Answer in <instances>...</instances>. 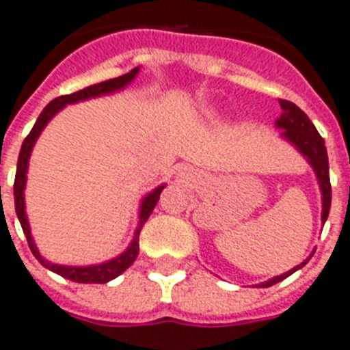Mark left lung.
<instances>
[{
	"instance_id": "1",
	"label": "left lung",
	"mask_w": 350,
	"mask_h": 350,
	"mask_svg": "<svg viewBox=\"0 0 350 350\" xmlns=\"http://www.w3.org/2000/svg\"><path fill=\"white\" fill-rule=\"evenodd\" d=\"M282 107L280 118H276L274 126L278 129H282L280 137L286 139L287 142H291L295 148L299 150L300 154L304 155L310 165H312L313 172L317 176V182H319L321 189V200H323V213H321V221L327 222L328 213H330V202H332V189H330V174H328V155H327V146H325V141L323 137L319 135V131L315 129V126L312 124V120L308 118L306 113L302 109H299L293 102H287V100H278ZM315 252V250H313ZM313 252L310 254V258L313 256ZM308 258V260H310ZM308 260H304L300 265L293 267L291 271L280 274V276H274L271 280L261 282L258 284L260 287H271L274 284H278L284 278H287L289 274H293L295 271H299L308 263Z\"/></svg>"
}]
</instances>
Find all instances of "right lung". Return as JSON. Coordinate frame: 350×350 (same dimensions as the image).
I'll use <instances>...</instances> for the list:
<instances>
[{
  "instance_id": "1",
  "label": "right lung",
  "mask_w": 350,
  "mask_h": 350,
  "mask_svg": "<svg viewBox=\"0 0 350 350\" xmlns=\"http://www.w3.org/2000/svg\"><path fill=\"white\" fill-rule=\"evenodd\" d=\"M139 66L133 68L128 74H124L120 77H115V79H107V81L96 83V85H90L87 89L77 90L74 94L59 96L55 100H51L44 111L40 113V116L37 118V122L33 126V129L29 131V135L25 137V141L22 144V150H20V155H18V165H16V178H14V208H16L18 221L22 224V230L25 237H27V243H29V248L33 256L37 258L44 267L50 269L53 273L61 274L63 278L72 282H77V284H105V282L115 280L116 276L126 271V269L137 260V254H139V234H141L142 224L148 221L150 213L154 211L155 204L159 200V195L165 189V183L155 187L152 193L144 196L141 200V208H139V226L135 230V235L129 243V247L124 250L122 254L116 256L113 260L103 261V263H98V265H87V267H72V265H59V263H51L46 258L40 256L37 245H35V239L31 235L29 221H27V213H25V198H23V191H25V180H27V168H29V157L31 152H33V146L35 142L42 133V129L48 126L51 118L59 113V111L70 105V103L85 102V100H90V98H98V96L113 94V92H118L128 87L129 83L133 81L139 74Z\"/></svg>"
}]
</instances>
